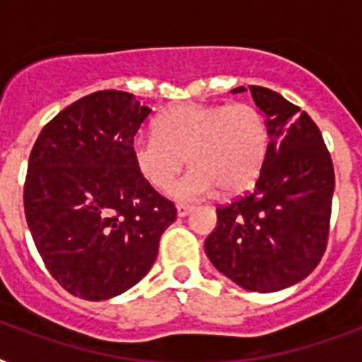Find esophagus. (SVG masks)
I'll return each instance as SVG.
<instances>
[{"label": "esophagus", "instance_id": "obj_1", "mask_svg": "<svg viewBox=\"0 0 362 362\" xmlns=\"http://www.w3.org/2000/svg\"><path fill=\"white\" fill-rule=\"evenodd\" d=\"M193 210V206L192 204H176V214L180 216V218H184V216H187L189 214V212H192Z\"/></svg>", "mask_w": 362, "mask_h": 362}]
</instances>
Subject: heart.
Masks as SVG:
<instances>
[{
    "label": "heart",
    "instance_id": "b5f03b06",
    "mask_svg": "<svg viewBox=\"0 0 362 362\" xmlns=\"http://www.w3.org/2000/svg\"><path fill=\"white\" fill-rule=\"evenodd\" d=\"M269 152V124L250 103H182L158 116L152 135H136L131 156L139 175L167 192L184 167L192 170L173 197L199 199L218 187L223 195L246 192Z\"/></svg>",
    "mask_w": 362,
    "mask_h": 362
}]
</instances>
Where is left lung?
<instances>
[{
	"label": "left lung",
	"instance_id": "obj_1",
	"mask_svg": "<svg viewBox=\"0 0 362 362\" xmlns=\"http://www.w3.org/2000/svg\"><path fill=\"white\" fill-rule=\"evenodd\" d=\"M240 92L246 88L233 90ZM250 92L269 124V152L252 192L216 209L204 250L229 280L272 293L306 278L325 253L334 167L304 110L269 88Z\"/></svg>",
	"mask_w": 362,
	"mask_h": 362
}]
</instances>
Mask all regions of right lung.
Listing matches in <instances>:
<instances>
[{
    "label": "right lung",
    "instance_id": "obj_1",
    "mask_svg": "<svg viewBox=\"0 0 362 362\" xmlns=\"http://www.w3.org/2000/svg\"><path fill=\"white\" fill-rule=\"evenodd\" d=\"M150 112L133 93H90L54 116L33 144L25 220L48 272L75 297L105 300L141 281L176 220L175 204L131 156Z\"/></svg>",
    "mask_w": 362,
    "mask_h": 362
}]
</instances>
